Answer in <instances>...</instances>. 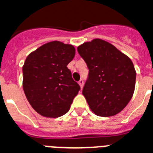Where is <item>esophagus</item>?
<instances>
[{"label":"esophagus","mask_w":153,"mask_h":153,"mask_svg":"<svg viewBox=\"0 0 153 153\" xmlns=\"http://www.w3.org/2000/svg\"><path fill=\"white\" fill-rule=\"evenodd\" d=\"M79 85H80L81 88H82L83 85H84V81H83V79H80V81L79 82Z\"/></svg>","instance_id":"obj_1"}]
</instances>
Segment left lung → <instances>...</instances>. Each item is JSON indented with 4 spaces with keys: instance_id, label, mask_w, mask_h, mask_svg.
Returning <instances> with one entry per match:
<instances>
[{
    "instance_id": "left-lung-1",
    "label": "left lung",
    "mask_w": 153,
    "mask_h": 153,
    "mask_svg": "<svg viewBox=\"0 0 153 153\" xmlns=\"http://www.w3.org/2000/svg\"><path fill=\"white\" fill-rule=\"evenodd\" d=\"M78 52L89 70L82 90L89 108L100 117L120 113L134 94L136 71L131 60L101 39L80 45Z\"/></svg>"
}]
</instances>
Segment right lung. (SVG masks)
<instances>
[{
	"label": "right lung",
	"mask_w": 153,
	"mask_h": 153,
	"mask_svg": "<svg viewBox=\"0 0 153 153\" xmlns=\"http://www.w3.org/2000/svg\"><path fill=\"white\" fill-rule=\"evenodd\" d=\"M74 54V46L52 41L25 59L23 90L32 107L45 117L56 118L66 114L80 90L67 67Z\"/></svg>",
	"instance_id": "1"
}]
</instances>
